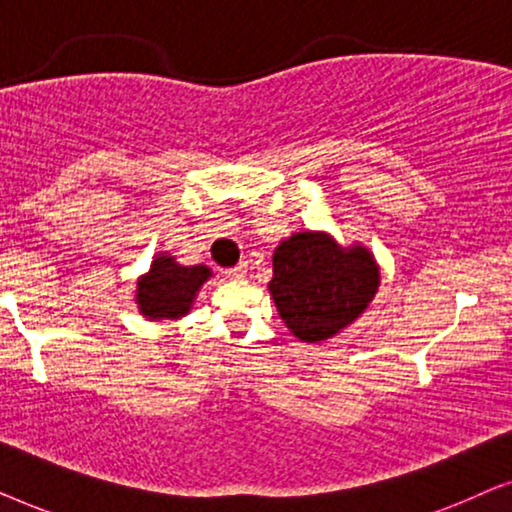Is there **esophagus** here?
I'll return each mask as SVG.
<instances>
[{"label": "esophagus", "mask_w": 512, "mask_h": 512, "mask_svg": "<svg viewBox=\"0 0 512 512\" xmlns=\"http://www.w3.org/2000/svg\"><path fill=\"white\" fill-rule=\"evenodd\" d=\"M244 275H247V265H244V263H240V265H235V268H228V270H226V277H228V279H244Z\"/></svg>", "instance_id": "esophagus-1"}]
</instances>
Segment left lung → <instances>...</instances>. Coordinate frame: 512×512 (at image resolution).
Instances as JSON below:
<instances>
[{
    "label": "left lung",
    "mask_w": 512,
    "mask_h": 512,
    "mask_svg": "<svg viewBox=\"0 0 512 512\" xmlns=\"http://www.w3.org/2000/svg\"><path fill=\"white\" fill-rule=\"evenodd\" d=\"M380 289V265L363 244H340L324 230H298L272 254L268 291L300 342L331 340L354 324Z\"/></svg>",
    "instance_id": "left-lung-1"
}]
</instances>
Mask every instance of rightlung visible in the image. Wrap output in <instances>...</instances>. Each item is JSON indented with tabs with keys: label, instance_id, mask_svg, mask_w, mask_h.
Instances as JSON below:
<instances>
[{
	"label": "right lung",
	"instance_id": "right-lung-1",
	"mask_svg": "<svg viewBox=\"0 0 512 512\" xmlns=\"http://www.w3.org/2000/svg\"><path fill=\"white\" fill-rule=\"evenodd\" d=\"M209 277L212 268L207 265H181L170 251H160L153 256L151 268L137 277V310L149 321L186 317Z\"/></svg>",
	"mask_w": 512,
	"mask_h": 512
}]
</instances>
